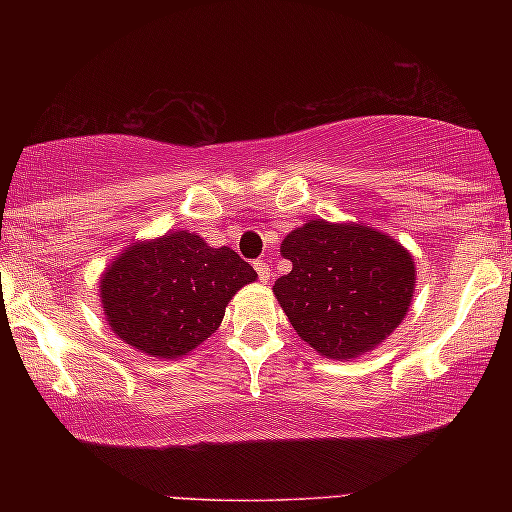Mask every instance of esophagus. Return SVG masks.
Here are the masks:
<instances>
[{
  "label": "esophagus",
  "instance_id": "obj_1",
  "mask_svg": "<svg viewBox=\"0 0 512 512\" xmlns=\"http://www.w3.org/2000/svg\"><path fill=\"white\" fill-rule=\"evenodd\" d=\"M254 268H256V272H258V277L263 279V282H268V279L272 277V270H270V265H268V261H256L254 263Z\"/></svg>",
  "mask_w": 512,
  "mask_h": 512
}]
</instances>
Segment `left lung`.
I'll list each match as a JSON object with an SVG mask.
<instances>
[{"label": "left lung", "mask_w": 512, "mask_h": 512, "mask_svg": "<svg viewBox=\"0 0 512 512\" xmlns=\"http://www.w3.org/2000/svg\"><path fill=\"white\" fill-rule=\"evenodd\" d=\"M293 268L275 282L291 326L328 359H356L401 324L415 261L396 240L359 223H305L284 237Z\"/></svg>", "instance_id": "1"}]
</instances>
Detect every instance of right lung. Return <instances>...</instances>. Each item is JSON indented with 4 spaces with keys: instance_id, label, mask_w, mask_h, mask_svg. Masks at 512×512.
<instances>
[{
    "instance_id": "obj_1",
    "label": "right lung",
    "mask_w": 512,
    "mask_h": 512,
    "mask_svg": "<svg viewBox=\"0 0 512 512\" xmlns=\"http://www.w3.org/2000/svg\"><path fill=\"white\" fill-rule=\"evenodd\" d=\"M254 279L256 270L233 249H212L179 230L125 249L104 272L100 298L123 342L177 359L219 328L228 300Z\"/></svg>"
}]
</instances>
